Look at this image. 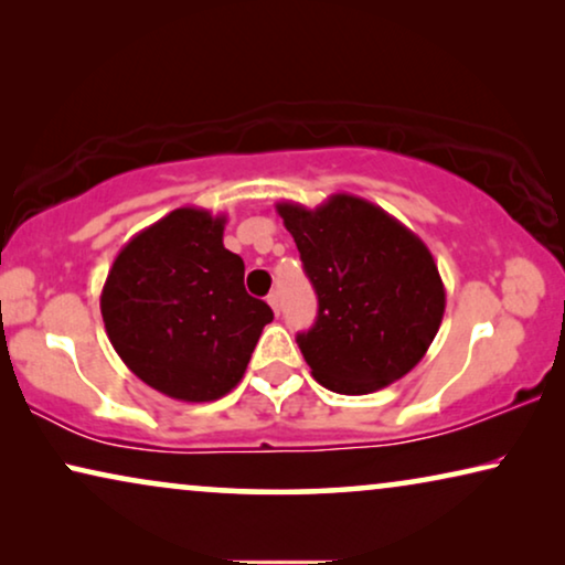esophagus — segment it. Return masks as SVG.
<instances>
[{
  "mask_svg": "<svg viewBox=\"0 0 565 565\" xmlns=\"http://www.w3.org/2000/svg\"><path fill=\"white\" fill-rule=\"evenodd\" d=\"M267 303L273 306V311H275V313H280V292H277V290H275V292H269V296H267Z\"/></svg>",
  "mask_w": 565,
  "mask_h": 565,
  "instance_id": "obj_1",
  "label": "esophagus"
}]
</instances>
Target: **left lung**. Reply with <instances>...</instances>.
<instances>
[{"instance_id": "obj_1", "label": "left lung", "mask_w": 565, "mask_h": 565, "mask_svg": "<svg viewBox=\"0 0 565 565\" xmlns=\"http://www.w3.org/2000/svg\"><path fill=\"white\" fill-rule=\"evenodd\" d=\"M319 296L296 342L323 388L365 396L404 377L437 337L445 285L414 231L367 200L331 195L308 211L277 203Z\"/></svg>"}]
</instances>
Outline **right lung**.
Segmentation results:
<instances>
[{"mask_svg": "<svg viewBox=\"0 0 565 565\" xmlns=\"http://www.w3.org/2000/svg\"><path fill=\"white\" fill-rule=\"evenodd\" d=\"M226 215L177 207L122 246L99 311L120 360L153 391L203 404L244 377L273 308L223 246Z\"/></svg>", "mask_w": 565, "mask_h": 565, "instance_id": "right-lung-1", "label": "right lung"}]
</instances>
